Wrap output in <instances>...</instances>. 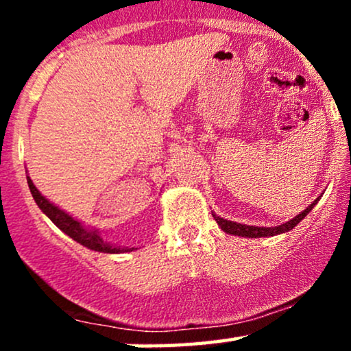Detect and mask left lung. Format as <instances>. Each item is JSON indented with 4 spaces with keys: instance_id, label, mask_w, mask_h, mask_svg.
<instances>
[{
    "instance_id": "1",
    "label": "left lung",
    "mask_w": 351,
    "mask_h": 351,
    "mask_svg": "<svg viewBox=\"0 0 351 351\" xmlns=\"http://www.w3.org/2000/svg\"><path fill=\"white\" fill-rule=\"evenodd\" d=\"M317 198L313 201L312 204L307 209H304V211L300 213V215H297L293 219L287 221V223L280 224V226H274V228H259V226H247V224H241V223H234V221H228V219H223V217H219L217 215H213L215 216L216 223L219 224V228L223 229L224 232H228V234H234V236H241V237H267V236H277V234H282V232H287L291 231L297 226V224L300 223L302 219H304L305 216L308 215L310 211H312V208L315 206L318 203Z\"/></svg>"
}]
</instances>
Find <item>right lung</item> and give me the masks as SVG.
Here are the masks:
<instances>
[{
  "label": "right lung",
  "mask_w": 351,
  "mask_h": 351,
  "mask_svg": "<svg viewBox=\"0 0 351 351\" xmlns=\"http://www.w3.org/2000/svg\"><path fill=\"white\" fill-rule=\"evenodd\" d=\"M26 178H27V184H29L31 195H33V198L36 201V204L39 206V209H41L44 215L49 217V219L60 229V231L66 232L67 236L72 237L74 241H77L79 244L86 245V247L92 249V251L107 252V254H122V252L134 251V247L132 249L120 247V245H114V244L107 243V241H104L97 229H90L87 226H84L80 221L74 219V217L67 215L66 211H62V209L56 206V204H52L49 199H46L41 193H39V189L34 186L33 180H31L29 176H26Z\"/></svg>",
  "instance_id": "right-lung-1"
}]
</instances>
